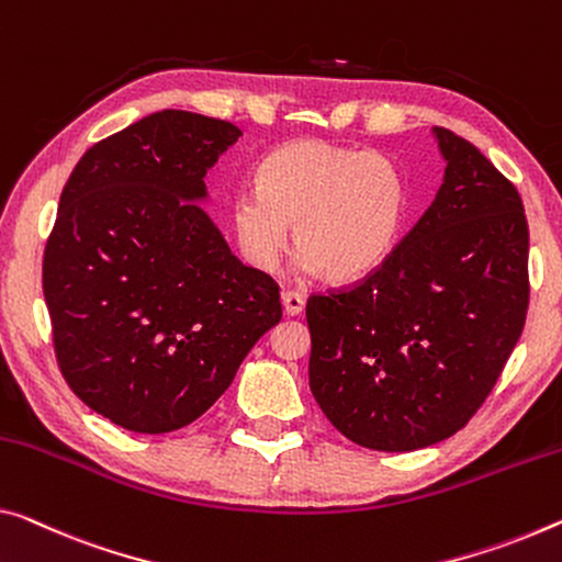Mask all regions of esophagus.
Masks as SVG:
<instances>
[{
  "label": "esophagus",
  "mask_w": 562,
  "mask_h": 562,
  "mask_svg": "<svg viewBox=\"0 0 562 562\" xmlns=\"http://www.w3.org/2000/svg\"><path fill=\"white\" fill-rule=\"evenodd\" d=\"M281 304H283V311H286V316H299L301 311H304L306 301L299 291H281Z\"/></svg>",
  "instance_id": "obj_1"
}]
</instances>
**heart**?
<instances>
[{
	"label": "heart",
	"mask_w": 562,
	"mask_h": 562,
	"mask_svg": "<svg viewBox=\"0 0 562 562\" xmlns=\"http://www.w3.org/2000/svg\"><path fill=\"white\" fill-rule=\"evenodd\" d=\"M258 178L228 203L238 251L256 271L279 266L291 223L301 269L331 281L364 279L400 244L409 186L390 155L293 140L266 155Z\"/></svg>",
	"instance_id": "b5f03b06"
}]
</instances>
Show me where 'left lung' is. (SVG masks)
Instances as JSON below:
<instances>
[{"instance_id": "obj_1", "label": "left lung", "mask_w": 562, "mask_h": 562, "mask_svg": "<svg viewBox=\"0 0 562 562\" xmlns=\"http://www.w3.org/2000/svg\"><path fill=\"white\" fill-rule=\"evenodd\" d=\"M442 186L394 254L357 286L311 296L308 384L361 447L412 452L468 425L528 314V221L472 143L431 127Z\"/></svg>"}]
</instances>
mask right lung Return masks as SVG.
<instances>
[{"label": "right lung", "instance_id": "right-lung-1", "mask_svg": "<svg viewBox=\"0 0 562 562\" xmlns=\"http://www.w3.org/2000/svg\"><path fill=\"white\" fill-rule=\"evenodd\" d=\"M238 135L226 120L153 112L92 145L59 195L42 261L57 364L131 431L191 425L281 322L279 286L231 254L201 205Z\"/></svg>", "mask_w": 562, "mask_h": 562}]
</instances>
